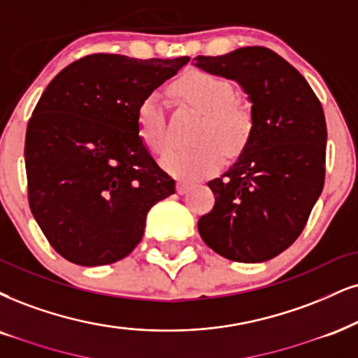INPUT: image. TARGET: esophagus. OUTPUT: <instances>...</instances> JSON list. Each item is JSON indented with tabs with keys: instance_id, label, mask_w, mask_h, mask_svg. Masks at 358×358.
<instances>
[{
	"instance_id": "1",
	"label": "esophagus",
	"mask_w": 358,
	"mask_h": 358,
	"mask_svg": "<svg viewBox=\"0 0 358 358\" xmlns=\"http://www.w3.org/2000/svg\"><path fill=\"white\" fill-rule=\"evenodd\" d=\"M189 187H191V184L189 182H184V180H179L178 184H176V189H178V194H184L189 191Z\"/></svg>"
}]
</instances>
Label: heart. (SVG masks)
Returning a JSON list of instances; mask_svg holds the SVG:
<instances>
[{"mask_svg": "<svg viewBox=\"0 0 358 358\" xmlns=\"http://www.w3.org/2000/svg\"><path fill=\"white\" fill-rule=\"evenodd\" d=\"M172 92L204 113L197 129L199 144L191 149H172L161 157V166L178 179H199L214 174L222 166L224 151L239 154L254 131L250 108L236 99V90L227 79L194 69L172 85ZM138 131L149 152L161 154L167 148L166 117L161 99L148 96L138 109Z\"/></svg>", "mask_w": 358, "mask_h": 358, "instance_id": "heart-1", "label": "heart"}]
</instances>
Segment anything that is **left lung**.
I'll return each instance as SVG.
<instances>
[{"mask_svg": "<svg viewBox=\"0 0 358 358\" xmlns=\"http://www.w3.org/2000/svg\"><path fill=\"white\" fill-rule=\"evenodd\" d=\"M194 61L239 83L254 116L252 136L236 164L207 182L215 204L197 229L222 257L264 262L301 236L324 189V109L306 78L267 48L247 46Z\"/></svg>", "mask_w": 358, "mask_h": 358, "instance_id": "obj_1", "label": "left lung"}]
</instances>
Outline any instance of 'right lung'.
Listing matches in <instances>:
<instances>
[{
  "label": "right lung",
  "instance_id": "right-lung-1",
  "mask_svg": "<svg viewBox=\"0 0 358 358\" xmlns=\"http://www.w3.org/2000/svg\"><path fill=\"white\" fill-rule=\"evenodd\" d=\"M189 63L90 55L48 85L28 122L29 209L57 254L78 266L117 262L143 239L145 215L176 192L138 131V109Z\"/></svg>",
  "mask_w": 358,
  "mask_h": 358
}]
</instances>
